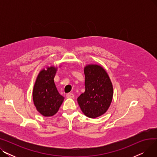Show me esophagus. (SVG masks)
I'll return each instance as SVG.
<instances>
[{
  "mask_svg": "<svg viewBox=\"0 0 157 157\" xmlns=\"http://www.w3.org/2000/svg\"><path fill=\"white\" fill-rule=\"evenodd\" d=\"M66 97H67V98H73L74 96V94H72V93H68L66 94Z\"/></svg>",
  "mask_w": 157,
  "mask_h": 157,
  "instance_id": "1",
  "label": "esophagus"
}]
</instances>
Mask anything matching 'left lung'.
Instances as JSON below:
<instances>
[{
    "label": "left lung",
    "mask_w": 157,
    "mask_h": 157,
    "mask_svg": "<svg viewBox=\"0 0 157 157\" xmlns=\"http://www.w3.org/2000/svg\"><path fill=\"white\" fill-rule=\"evenodd\" d=\"M85 92L78 98L85 116L95 118L104 114L112 101L113 88L111 79L101 65L90 64L84 68Z\"/></svg>",
    "instance_id": "obj_1"
}]
</instances>
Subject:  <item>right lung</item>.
<instances>
[{"label":"right lung","mask_w":157,"mask_h":157,"mask_svg":"<svg viewBox=\"0 0 157 157\" xmlns=\"http://www.w3.org/2000/svg\"><path fill=\"white\" fill-rule=\"evenodd\" d=\"M57 68L51 66L41 70L33 88V101L39 113L52 117L59 111L64 97L58 92L54 82Z\"/></svg>","instance_id":"right-lung-1"}]
</instances>
